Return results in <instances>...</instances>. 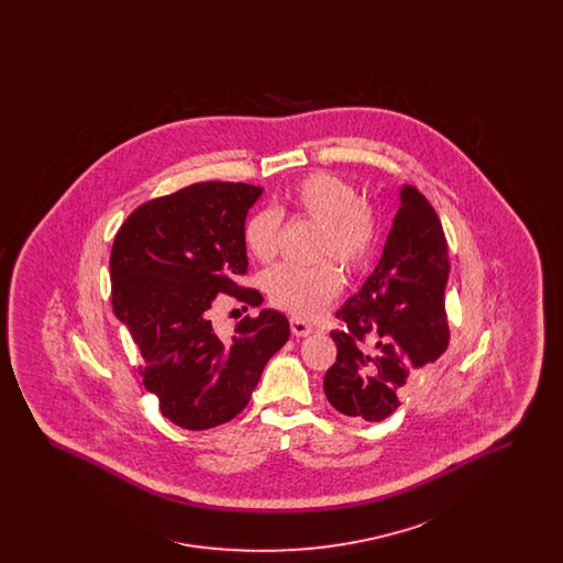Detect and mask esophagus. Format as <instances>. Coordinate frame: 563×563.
Returning a JSON list of instances; mask_svg holds the SVG:
<instances>
[{"label": "esophagus", "mask_w": 563, "mask_h": 563, "mask_svg": "<svg viewBox=\"0 0 563 563\" xmlns=\"http://www.w3.org/2000/svg\"><path fill=\"white\" fill-rule=\"evenodd\" d=\"M314 331V327L310 322L301 321V319H291V333L295 338H308Z\"/></svg>", "instance_id": "34e87169"}]
</instances>
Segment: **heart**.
I'll list each match as a JSON object with an SVG mask.
<instances>
[{
  "mask_svg": "<svg viewBox=\"0 0 563 563\" xmlns=\"http://www.w3.org/2000/svg\"><path fill=\"white\" fill-rule=\"evenodd\" d=\"M291 205L299 213L321 223L319 255L333 257L344 268H361L375 242V219L369 207L346 179L331 173H312L291 191ZM242 239L257 262H272L278 253L280 214L262 209L244 223ZM269 299L297 319H314L327 310L342 289V274L335 264L322 262L314 268L278 264L264 276Z\"/></svg>",
  "mask_w": 563,
  "mask_h": 563,
  "instance_id": "obj_1",
  "label": "heart"
}]
</instances>
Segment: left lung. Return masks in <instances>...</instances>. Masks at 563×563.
I'll use <instances>...</instances> for the list:
<instances>
[{
  "label": "left lung",
  "mask_w": 563,
  "mask_h": 563,
  "mask_svg": "<svg viewBox=\"0 0 563 563\" xmlns=\"http://www.w3.org/2000/svg\"><path fill=\"white\" fill-rule=\"evenodd\" d=\"M399 200L379 264L335 312L346 329L331 333L338 358L324 375L329 402L367 422L393 416L405 382L450 344L441 221L418 189L401 186Z\"/></svg>",
  "instance_id": "1"
}]
</instances>
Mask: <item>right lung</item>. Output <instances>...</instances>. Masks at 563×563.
Returning <instances> with one entry per match:
<instances>
[{"label":"right lung","mask_w":563,"mask_h":563,"mask_svg":"<svg viewBox=\"0 0 563 563\" xmlns=\"http://www.w3.org/2000/svg\"><path fill=\"white\" fill-rule=\"evenodd\" d=\"M262 194L246 184H194L139 207L113 241V314L143 356L145 388L181 429H213L239 416L289 340L287 317L272 308L244 317L230 338L209 319L217 295L264 301L239 287L249 269L242 230Z\"/></svg>","instance_id":"1"}]
</instances>
